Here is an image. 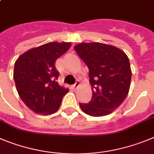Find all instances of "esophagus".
Wrapping results in <instances>:
<instances>
[{
  "label": "esophagus",
  "mask_w": 154,
  "mask_h": 154,
  "mask_svg": "<svg viewBox=\"0 0 154 154\" xmlns=\"http://www.w3.org/2000/svg\"><path fill=\"white\" fill-rule=\"evenodd\" d=\"M80 81H79V80H77V81H76L75 84H74V86H73V87H74V89L77 90V88H78V87H79V86H80Z\"/></svg>",
  "instance_id": "34e87169"
}]
</instances>
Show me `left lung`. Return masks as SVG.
<instances>
[{
    "instance_id": "1",
    "label": "left lung",
    "mask_w": 154,
    "mask_h": 154,
    "mask_svg": "<svg viewBox=\"0 0 154 154\" xmlns=\"http://www.w3.org/2000/svg\"><path fill=\"white\" fill-rule=\"evenodd\" d=\"M89 68L92 99L79 103L81 110L92 117L111 113L127 97L132 71L128 57L122 50L102 43H80L74 47Z\"/></svg>"
}]
</instances>
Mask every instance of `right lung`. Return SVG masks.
I'll return each mask as SVG.
<instances>
[{
  "label": "right lung",
  "mask_w": 154,
  "mask_h": 154,
  "mask_svg": "<svg viewBox=\"0 0 154 154\" xmlns=\"http://www.w3.org/2000/svg\"><path fill=\"white\" fill-rule=\"evenodd\" d=\"M70 42H50L20 55L14 63L17 91L26 106L36 113L50 115L57 111L69 91L59 85L57 59L70 49Z\"/></svg>",
  "instance_id": "right-lung-1"
}]
</instances>
